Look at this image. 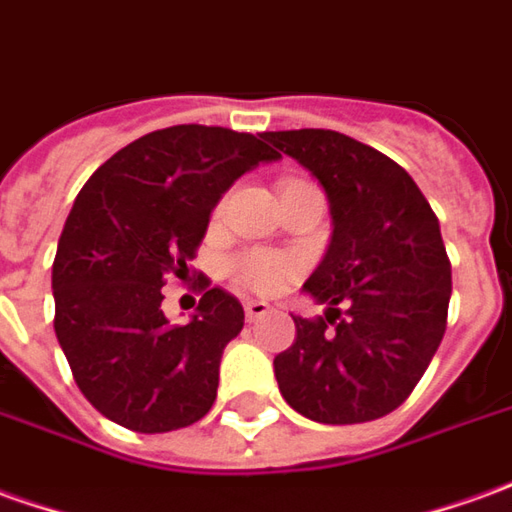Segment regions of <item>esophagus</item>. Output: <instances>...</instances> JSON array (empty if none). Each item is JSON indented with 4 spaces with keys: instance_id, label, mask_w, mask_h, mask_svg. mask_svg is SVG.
I'll return each mask as SVG.
<instances>
[{
    "instance_id": "obj_1",
    "label": "esophagus",
    "mask_w": 512,
    "mask_h": 512,
    "mask_svg": "<svg viewBox=\"0 0 512 512\" xmlns=\"http://www.w3.org/2000/svg\"><path fill=\"white\" fill-rule=\"evenodd\" d=\"M268 310H271V307H268L266 302H260V299H252V302H246V305H244L246 321H260L263 316H268Z\"/></svg>"
}]
</instances>
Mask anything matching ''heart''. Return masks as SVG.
<instances>
[{
    "label": "heart",
    "mask_w": 512,
    "mask_h": 512,
    "mask_svg": "<svg viewBox=\"0 0 512 512\" xmlns=\"http://www.w3.org/2000/svg\"><path fill=\"white\" fill-rule=\"evenodd\" d=\"M293 268L282 257L266 255V252H246L232 260V277L238 285L249 291L274 293L280 291L285 282L291 280Z\"/></svg>",
    "instance_id": "1"
}]
</instances>
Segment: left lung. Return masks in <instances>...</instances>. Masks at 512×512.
<instances>
[{
  "label": "left lung",
  "mask_w": 512,
  "mask_h": 512,
  "mask_svg": "<svg viewBox=\"0 0 512 512\" xmlns=\"http://www.w3.org/2000/svg\"><path fill=\"white\" fill-rule=\"evenodd\" d=\"M263 138L321 182L332 216L327 255L305 282L327 318L293 316L291 349L274 357L282 399L318 424L388 416L446 332L452 266L438 219L399 163L343 132Z\"/></svg>",
  "instance_id": "left-lung-1"
}]
</instances>
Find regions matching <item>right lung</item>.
I'll list each match as a JSON object with an SVG mask.
<instances>
[{
    "label": "right lung",
    "instance_id": "1",
    "mask_svg": "<svg viewBox=\"0 0 512 512\" xmlns=\"http://www.w3.org/2000/svg\"><path fill=\"white\" fill-rule=\"evenodd\" d=\"M266 135V132H263ZM263 135L177 124L105 160L74 199L52 266L55 335L82 396L132 432L191 427L216 402L244 307L207 288L188 324L160 302L185 280L210 213L241 174L277 160Z\"/></svg>",
    "mask_w": 512,
    "mask_h": 512
}]
</instances>
